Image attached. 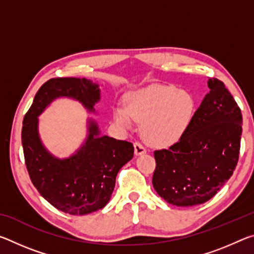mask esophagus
Wrapping results in <instances>:
<instances>
[{"label": "esophagus", "instance_id": "obj_1", "mask_svg": "<svg viewBox=\"0 0 254 254\" xmlns=\"http://www.w3.org/2000/svg\"><path fill=\"white\" fill-rule=\"evenodd\" d=\"M134 151H135V154H142V153H145L144 145H143L142 143H140V142H135V143H134Z\"/></svg>", "mask_w": 254, "mask_h": 254}]
</instances>
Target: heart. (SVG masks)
<instances>
[{
	"mask_svg": "<svg viewBox=\"0 0 254 254\" xmlns=\"http://www.w3.org/2000/svg\"><path fill=\"white\" fill-rule=\"evenodd\" d=\"M194 97L173 85H152L128 95L127 107L118 106L114 118L128 128L133 121H142V134L156 145L174 143L190 124L195 113Z\"/></svg>",
	"mask_w": 254,
	"mask_h": 254,
	"instance_id": "b5f03b06",
	"label": "heart"
}]
</instances>
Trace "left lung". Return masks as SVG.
Returning <instances> with one entry per match:
<instances>
[{
  "mask_svg": "<svg viewBox=\"0 0 254 254\" xmlns=\"http://www.w3.org/2000/svg\"><path fill=\"white\" fill-rule=\"evenodd\" d=\"M209 93L186 132L167 149L154 151L152 185L176 206L203 204L231 178L239 161L242 114L223 81L209 78Z\"/></svg>",
  "mask_w": 254,
  "mask_h": 254,
  "instance_id": "8db88e82",
  "label": "left lung"
}]
</instances>
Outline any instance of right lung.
<instances>
[{
  "label": "right lung",
  "mask_w": 254,
  "mask_h": 254,
  "mask_svg": "<svg viewBox=\"0 0 254 254\" xmlns=\"http://www.w3.org/2000/svg\"><path fill=\"white\" fill-rule=\"evenodd\" d=\"M79 101L89 112L100 101L98 85L86 78H51L37 92L23 119L22 147L30 179L46 200L62 212L86 215L109 203L120 169L134 154L131 142L100 135L96 122L88 124V135L78 151L58 159L47 151L38 133V117L57 97Z\"/></svg>",
  "instance_id": "1"
}]
</instances>
